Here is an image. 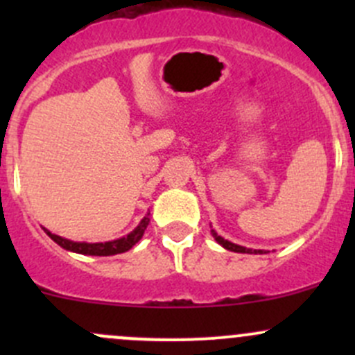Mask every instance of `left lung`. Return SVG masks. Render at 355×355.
I'll return each mask as SVG.
<instances>
[{
    "mask_svg": "<svg viewBox=\"0 0 355 355\" xmlns=\"http://www.w3.org/2000/svg\"><path fill=\"white\" fill-rule=\"evenodd\" d=\"M211 234H213L214 241H216L218 244L223 245L225 249H228V250H234V252H244V254H263V250H256V249L252 250V249H247V247H242V245H237V244H232V242L225 241L223 237H220V235H218L214 230H211Z\"/></svg>",
    "mask_w": 355,
    "mask_h": 355,
    "instance_id": "obj_1",
    "label": "left lung"
}]
</instances>
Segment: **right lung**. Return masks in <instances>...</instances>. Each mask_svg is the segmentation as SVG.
<instances>
[{
    "label": "right lung",
    "mask_w": 355,
    "mask_h": 355,
    "mask_svg": "<svg viewBox=\"0 0 355 355\" xmlns=\"http://www.w3.org/2000/svg\"><path fill=\"white\" fill-rule=\"evenodd\" d=\"M148 225H149V218L146 216L144 220L141 221V225H139V227L135 228L134 232H130L127 237H121V239H118V241H113V242H105V244H85V242H71V241H67V239L58 237V235L51 234V232L46 230V228H44V232L49 235V237L53 239V241L56 242V244L62 245L63 249L71 250V252L85 254V256H114V254L125 252V250L132 249V247L137 244V242L142 239V235H144Z\"/></svg>",
    "instance_id": "right-lung-1"
}]
</instances>
